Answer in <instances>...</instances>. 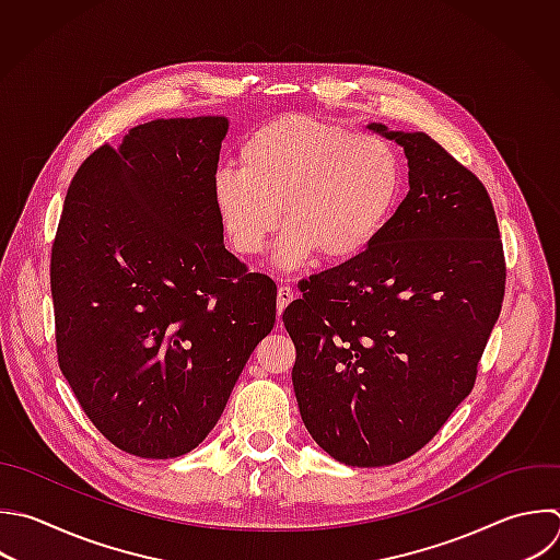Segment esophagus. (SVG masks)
<instances>
[{
	"label": "esophagus",
	"instance_id": "34e87169",
	"mask_svg": "<svg viewBox=\"0 0 560 560\" xmlns=\"http://www.w3.org/2000/svg\"><path fill=\"white\" fill-rule=\"evenodd\" d=\"M293 298H295V293L291 287H280L278 289V313H282L289 306V302H293Z\"/></svg>",
	"mask_w": 560,
	"mask_h": 560
}]
</instances>
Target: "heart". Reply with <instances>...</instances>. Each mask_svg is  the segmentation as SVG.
<instances>
[{"label":"heart","mask_w":560,"mask_h":560,"mask_svg":"<svg viewBox=\"0 0 560 560\" xmlns=\"http://www.w3.org/2000/svg\"><path fill=\"white\" fill-rule=\"evenodd\" d=\"M238 168L212 177L221 230L241 258H256L282 225L276 262L306 267L363 256L385 232L402 192L396 149L368 133L304 116H278L254 129ZM283 219H279V210Z\"/></svg>","instance_id":"1"}]
</instances>
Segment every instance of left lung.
<instances>
[{"mask_svg": "<svg viewBox=\"0 0 560 560\" xmlns=\"http://www.w3.org/2000/svg\"><path fill=\"white\" fill-rule=\"evenodd\" d=\"M368 129L402 147L409 192L363 256L304 280L282 315L308 433L361 468L420 451L470 394L505 289L483 184L427 133Z\"/></svg>", "mask_w": 560, "mask_h": 560, "instance_id": "8db88e82", "label": "left lung"}]
</instances>
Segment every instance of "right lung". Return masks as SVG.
Wrapping results in <instances>:
<instances>
[{
	"instance_id": "1",
	"label": "right lung",
	"mask_w": 560,
	"mask_h": 560,
	"mask_svg": "<svg viewBox=\"0 0 560 560\" xmlns=\"http://www.w3.org/2000/svg\"><path fill=\"white\" fill-rule=\"evenodd\" d=\"M228 127L153 120L101 147L52 245L61 372L96 429L138 457L199 446L276 324L273 280L225 249L212 203Z\"/></svg>"
}]
</instances>
